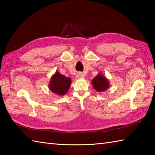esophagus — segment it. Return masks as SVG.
<instances>
[{"instance_id":"1","label":"esophagus","mask_w":155,"mask_h":155,"mask_svg":"<svg viewBox=\"0 0 155 155\" xmlns=\"http://www.w3.org/2000/svg\"><path fill=\"white\" fill-rule=\"evenodd\" d=\"M84 77H83V74L81 73V72H78V73L76 76V78H77V79H79V78H81Z\"/></svg>"}]
</instances>
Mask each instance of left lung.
<instances>
[{"mask_svg": "<svg viewBox=\"0 0 155 155\" xmlns=\"http://www.w3.org/2000/svg\"><path fill=\"white\" fill-rule=\"evenodd\" d=\"M93 88L97 92L103 93L110 87V83L105 76L102 72H98V74L91 81Z\"/></svg>", "mask_w": 155, "mask_h": 155, "instance_id": "1", "label": "left lung"}]
</instances>
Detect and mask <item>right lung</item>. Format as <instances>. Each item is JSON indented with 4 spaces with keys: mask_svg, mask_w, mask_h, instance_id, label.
<instances>
[{
    "mask_svg": "<svg viewBox=\"0 0 155 155\" xmlns=\"http://www.w3.org/2000/svg\"><path fill=\"white\" fill-rule=\"evenodd\" d=\"M71 84V78L61 74L57 71L51 77L48 87L53 93L59 96H63L68 91Z\"/></svg>",
    "mask_w": 155,
    "mask_h": 155,
    "instance_id": "add662e5",
    "label": "right lung"
}]
</instances>
